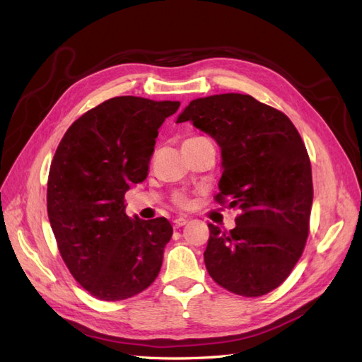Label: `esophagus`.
<instances>
[{"mask_svg":"<svg viewBox=\"0 0 362 362\" xmlns=\"http://www.w3.org/2000/svg\"><path fill=\"white\" fill-rule=\"evenodd\" d=\"M188 218L187 216H179V218H175L173 222H174V227L175 228H179V227H182V226H185V224H188Z\"/></svg>","mask_w":362,"mask_h":362,"instance_id":"1","label":"esophagus"}]
</instances>
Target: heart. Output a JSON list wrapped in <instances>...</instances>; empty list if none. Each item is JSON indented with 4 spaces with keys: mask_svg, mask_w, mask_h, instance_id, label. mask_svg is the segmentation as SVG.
I'll use <instances>...</instances> for the list:
<instances>
[{
    "mask_svg": "<svg viewBox=\"0 0 362 362\" xmlns=\"http://www.w3.org/2000/svg\"><path fill=\"white\" fill-rule=\"evenodd\" d=\"M175 201H177V204H179V205H187V199L183 197V196H179V197L175 199Z\"/></svg>",
    "mask_w": 362,
    "mask_h": 362,
    "instance_id": "1",
    "label": "heart"
}]
</instances>
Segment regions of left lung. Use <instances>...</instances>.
I'll return each instance as SVG.
<instances>
[{
    "instance_id": "left-lung-1",
    "label": "left lung",
    "mask_w": 362,
    "mask_h": 362,
    "mask_svg": "<svg viewBox=\"0 0 362 362\" xmlns=\"http://www.w3.org/2000/svg\"><path fill=\"white\" fill-rule=\"evenodd\" d=\"M185 121L218 143L216 201L240 210L228 233L209 224L206 271L238 296H264L288 279L308 238L313 175L302 138L286 115L240 93L193 99L177 117Z\"/></svg>"
}]
</instances>
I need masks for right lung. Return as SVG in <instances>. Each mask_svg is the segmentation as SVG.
Here are the masks:
<instances>
[{
  "instance_id": "add662e5",
  "label": "right lung",
  "mask_w": 362,
  "mask_h": 362,
  "mask_svg": "<svg viewBox=\"0 0 362 362\" xmlns=\"http://www.w3.org/2000/svg\"><path fill=\"white\" fill-rule=\"evenodd\" d=\"M179 105L112 98L76 119L54 153L51 228L66 267L99 300L140 294L160 272L173 227L166 218H129L124 194L148 177L158 129Z\"/></svg>"
}]
</instances>
